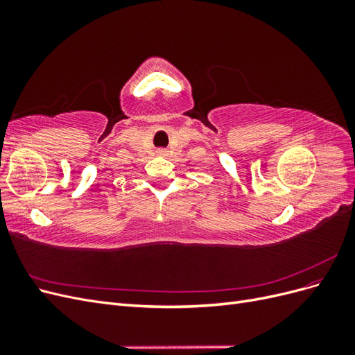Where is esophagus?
<instances>
[{
  "mask_svg": "<svg viewBox=\"0 0 355 355\" xmlns=\"http://www.w3.org/2000/svg\"><path fill=\"white\" fill-rule=\"evenodd\" d=\"M159 153H163V151H159Z\"/></svg>",
  "mask_w": 355,
  "mask_h": 355,
  "instance_id": "34e87169",
  "label": "esophagus"
}]
</instances>
